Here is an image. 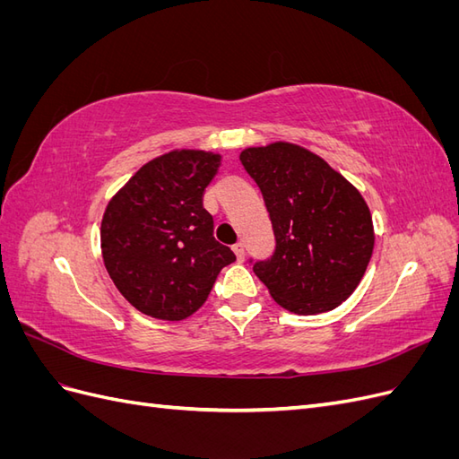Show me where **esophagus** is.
I'll use <instances>...</instances> for the list:
<instances>
[{"instance_id": "esophagus-1", "label": "esophagus", "mask_w": 459, "mask_h": 459, "mask_svg": "<svg viewBox=\"0 0 459 459\" xmlns=\"http://www.w3.org/2000/svg\"><path fill=\"white\" fill-rule=\"evenodd\" d=\"M233 253H235V256H238V260H243L245 258V245L241 243V241H238V243H235L233 247Z\"/></svg>"}]
</instances>
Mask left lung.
I'll list each match as a JSON object with an SVG mask.
<instances>
[{"instance_id": "obj_1", "label": "left lung", "mask_w": 459, "mask_h": 459, "mask_svg": "<svg viewBox=\"0 0 459 459\" xmlns=\"http://www.w3.org/2000/svg\"><path fill=\"white\" fill-rule=\"evenodd\" d=\"M239 160L262 193L275 238L270 258H248L253 272L289 312L337 308L373 253L366 201L324 159L293 143L245 149Z\"/></svg>"}]
</instances>
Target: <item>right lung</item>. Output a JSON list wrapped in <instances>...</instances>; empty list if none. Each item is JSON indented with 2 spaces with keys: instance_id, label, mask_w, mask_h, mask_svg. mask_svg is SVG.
<instances>
[{
  "instance_id": "obj_1",
  "label": "right lung",
  "mask_w": 459,
  "mask_h": 459,
  "mask_svg": "<svg viewBox=\"0 0 459 459\" xmlns=\"http://www.w3.org/2000/svg\"><path fill=\"white\" fill-rule=\"evenodd\" d=\"M220 155L172 151L137 170L101 221L105 268L134 308L178 322L199 310L220 270L235 262L203 208Z\"/></svg>"
}]
</instances>
